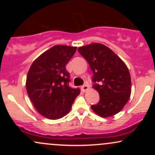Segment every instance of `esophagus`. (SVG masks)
Segmentation results:
<instances>
[{
  "mask_svg": "<svg viewBox=\"0 0 155 155\" xmlns=\"http://www.w3.org/2000/svg\"><path fill=\"white\" fill-rule=\"evenodd\" d=\"M88 89H89V86H88V85L84 84V85H83V86H81V90H82L84 92L87 91V90Z\"/></svg>",
  "mask_w": 155,
  "mask_h": 155,
  "instance_id": "esophagus-1",
  "label": "esophagus"
}]
</instances>
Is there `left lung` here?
Returning a JSON list of instances; mask_svg holds the SVG:
<instances>
[{
  "label": "left lung",
  "mask_w": 155,
  "mask_h": 155,
  "mask_svg": "<svg viewBox=\"0 0 155 155\" xmlns=\"http://www.w3.org/2000/svg\"><path fill=\"white\" fill-rule=\"evenodd\" d=\"M78 51L90 65L95 83L92 87L100 95L99 102L91 106L92 111L105 118L119 113L131 94V79L127 65L102 44L84 46Z\"/></svg>",
  "instance_id": "1"
}]
</instances>
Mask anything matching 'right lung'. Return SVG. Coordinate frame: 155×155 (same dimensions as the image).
<instances>
[{
    "label": "right lung",
    "mask_w": 155,
    "mask_h": 155,
    "mask_svg": "<svg viewBox=\"0 0 155 155\" xmlns=\"http://www.w3.org/2000/svg\"><path fill=\"white\" fill-rule=\"evenodd\" d=\"M76 47L56 45L44 51L32 63L27 75L26 90L41 115L58 120L68 114L79 88L69 86L70 74L66 66Z\"/></svg>",
    "instance_id": "obj_1"
}]
</instances>
